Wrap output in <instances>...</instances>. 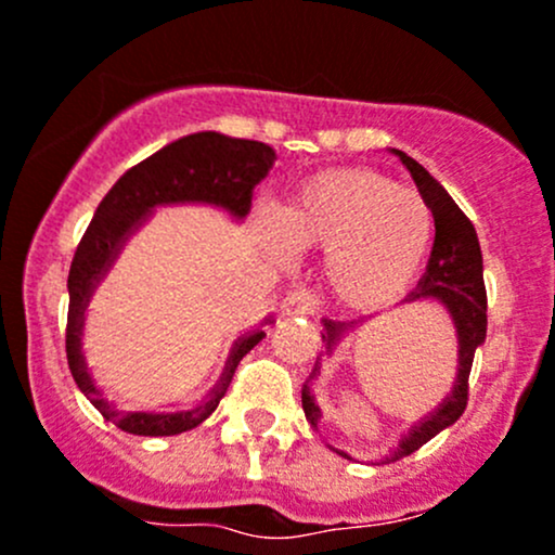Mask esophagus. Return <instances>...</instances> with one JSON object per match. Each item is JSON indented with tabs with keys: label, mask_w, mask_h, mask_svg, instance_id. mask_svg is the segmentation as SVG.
Here are the masks:
<instances>
[{
	"label": "esophagus",
	"mask_w": 555,
	"mask_h": 555,
	"mask_svg": "<svg viewBox=\"0 0 555 555\" xmlns=\"http://www.w3.org/2000/svg\"><path fill=\"white\" fill-rule=\"evenodd\" d=\"M313 308H317V297L306 293V289H295V293H289L282 300L284 317H306V313H311Z\"/></svg>",
	"instance_id": "1"
}]
</instances>
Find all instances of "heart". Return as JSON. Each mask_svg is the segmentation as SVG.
Masks as SVG:
<instances>
[{
    "instance_id": "heart-1",
    "label": "heart",
    "mask_w": 555,
    "mask_h": 555,
    "mask_svg": "<svg viewBox=\"0 0 555 555\" xmlns=\"http://www.w3.org/2000/svg\"><path fill=\"white\" fill-rule=\"evenodd\" d=\"M273 253L293 244L324 253V284L340 306L375 311L399 300L428 262L436 236L430 204L372 170H335L308 180L268 223Z\"/></svg>"
}]
</instances>
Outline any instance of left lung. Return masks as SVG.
Wrapping results in <instances>:
<instances>
[{"instance_id": "left-lung-1", "label": "left lung", "mask_w": 555, "mask_h": 555, "mask_svg": "<svg viewBox=\"0 0 555 555\" xmlns=\"http://www.w3.org/2000/svg\"><path fill=\"white\" fill-rule=\"evenodd\" d=\"M390 154L399 156L401 165L410 170L420 196L430 204L436 220V238L434 249H430L428 268H425L415 293L406 295L404 302H436L439 308H444L447 317L452 319L454 335H457V375H454L452 390L444 396V401L434 412L420 417L401 436L399 444L390 449L385 457L377 460V463H393V460L406 457V454L423 447L425 441L434 439L436 434L457 423L460 415L465 412V404H468V375L470 366H474V353L487 340V289H483V260L474 223L465 218V212L447 194L444 185L423 165H417L412 156H406L399 149H390ZM361 322L364 319H359V322H330V319H322V340L326 348L324 353H335L343 337L353 332ZM319 375H322V359H317L311 377L302 383V412H306V420L311 423L313 430H319V423H322V406H319L317 393L311 388ZM326 447L340 454V457L353 460L343 449H335L332 444Z\"/></svg>"}]
</instances>
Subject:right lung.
<instances>
[{
  "label": "right lung",
  "mask_w": 555,
  "mask_h": 555,
  "mask_svg": "<svg viewBox=\"0 0 555 555\" xmlns=\"http://www.w3.org/2000/svg\"><path fill=\"white\" fill-rule=\"evenodd\" d=\"M273 162H276V151L260 140L229 138L212 130L194 132V135L167 143L165 149L127 170L98 204L95 218L81 236L72 271H68L66 356L68 370H72L81 393L125 434L178 436L204 423L218 410L238 361L266 337L262 326L273 324V317H266L258 326L242 332L233 340L218 383L207 390L202 401L185 406V410L138 412L108 401L87 366L81 337H85L87 306H90L92 295L108 276L114 262L119 260L127 242L149 223L156 207L207 204V207L223 209L236 223H242L253 207L255 185L271 172Z\"/></svg>",
  "instance_id": "obj_1"
}]
</instances>
